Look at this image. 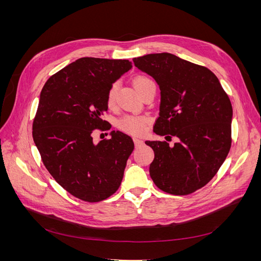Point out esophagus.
<instances>
[{
	"label": "esophagus",
	"instance_id": "34e87169",
	"mask_svg": "<svg viewBox=\"0 0 261 261\" xmlns=\"http://www.w3.org/2000/svg\"><path fill=\"white\" fill-rule=\"evenodd\" d=\"M133 139H134V144H135V146H136V147H139V146H141V145L144 144V140L141 139V138H138V137H134Z\"/></svg>",
	"mask_w": 261,
	"mask_h": 261
}]
</instances>
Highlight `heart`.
Here are the masks:
<instances>
[{"mask_svg":"<svg viewBox=\"0 0 261 261\" xmlns=\"http://www.w3.org/2000/svg\"><path fill=\"white\" fill-rule=\"evenodd\" d=\"M151 82L150 78H148L147 76H143L139 75L137 77L134 78V86L137 89L139 86H141L145 83ZM117 89H118V85L115 83L111 86L109 92H108V97H107V102L108 106H113L114 101L116 98V93H117ZM148 123V118L145 116H137V115H126L123 118H121L120 122H118V127H120L122 130L129 133L132 135H140L143 134L146 126Z\"/></svg>","mask_w":261,"mask_h":261,"instance_id":"1","label":"heart"}]
</instances>
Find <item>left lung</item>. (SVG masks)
Masks as SVG:
<instances>
[{"instance_id":"8db88e82","label":"left lung","mask_w":261,"mask_h":261,"mask_svg":"<svg viewBox=\"0 0 261 261\" xmlns=\"http://www.w3.org/2000/svg\"><path fill=\"white\" fill-rule=\"evenodd\" d=\"M134 64L159 85L160 112L153 132L167 141L147 140L154 159L149 173L161 191L187 195L217 174L230 151L233 110L218 77L204 66L171 53L133 59Z\"/></svg>"}]
</instances>
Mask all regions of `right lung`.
<instances>
[{
	"label": "right lung",
	"mask_w": 261,
	"mask_h": 261,
	"mask_svg": "<svg viewBox=\"0 0 261 261\" xmlns=\"http://www.w3.org/2000/svg\"><path fill=\"white\" fill-rule=\"evenodd\" d=\"M133 67L128 60L82 58L51 76L40 93L33 137L46 170L82 200L107 199L120 187L133 139L120 130L94 144V129H110L101 116L108 92Z\"/></svg>",
	"instance_id": "obj_1"
}]
</instances>
